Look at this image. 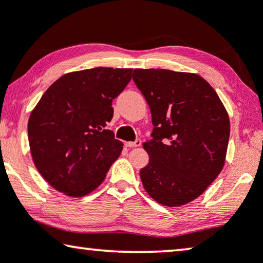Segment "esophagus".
<instances>
[{"label":"esophagus","mask_w":263,"mask_h":263,"mask_svg":"<svg viewBox=\"0 0 263 263\" xmlns=\"http://www.w3.org/2000/svg\"><path fill=\"white\" fill-rule=\"evenodd\" d=\"M141 143H142L141 140L138 139V140H135L134 142H125V146L127 147H139V146H141Z\"/></svg>","instance_id":"34e87169"}]
</instances>
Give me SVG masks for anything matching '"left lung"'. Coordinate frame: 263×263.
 <instances>
[{
  "label": "left lung",
  "mask_w": 263,
  "mask_h": 263,
  "mask_svg": "<svg viewBox=\"0 0 263 263\" xmlns=\"http://www.w3.org/2000/svg\"><path fill=\"white\" fill-rule=\"evenodd\" d=\"M136 87L152 115L149 161L140 170L146 192L176 207L200 196L225 163L230 120L212 86L197 74L134 69Z\"/></svg>",
  "instance_id": "left-lung-1"
}]
</instances>
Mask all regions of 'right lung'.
I'll use <instances>...</instances> for the list:
<instances>
[{
	"label": "right lung",
	"instance_id": "add662e5",
	"mask_svg": "<svg viewBox=\"0 0 263 263\" xmlns=\"http://www.w3.org/2000/svg\"><path fill=\"white\" fill-rule=\"evenodd\" d=\"M133 69L97 67L64 74L39 100L28 120V141L35 167L56 190L87 195L105 178L123 143L106 129L112 100Z\"/></svg>",
	"mask_w": 263,
	"mask_h": 263
}]
</instances>
